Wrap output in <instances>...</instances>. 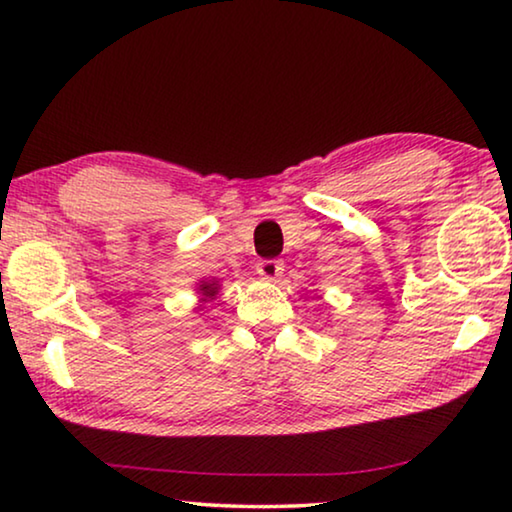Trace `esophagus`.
Returning <instances> with one entry per match:
<instances>
[{
  "label": "esophagus",
  "instance_id": "esophagus-1",
  "mask_svg": "<svg viewBox=\"0 0 512 512\" xmlns=\"http://www.w3.org/2000/svg\"><path fill=\"white\" fill-rule=\"evenodd\" d=\"M282 271H285V266L278 259H264V262L257 264V273L266 282H276L282 276Z\"/></svg>",
  "mask_w": 512,
  "mask_h": 512
}]
</instances>
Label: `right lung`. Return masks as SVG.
<instances>
[{"label":"right lung","mask_w":512,"mask_h":512,"mask_svg":"<svg viewBox=\"0 0 512 512\" xmlns=\"http://www.w3.org/2000/svg\"><path fill=\"white\" fill-rule=\"evenodd\" d=\"M218 289H220V285H218V280H216V278H211V280H200V282H197V294L202 296L200 303H207V301H211V299H216Z\"/></svg>","instance_id":"add662e5"}]
</instances>
